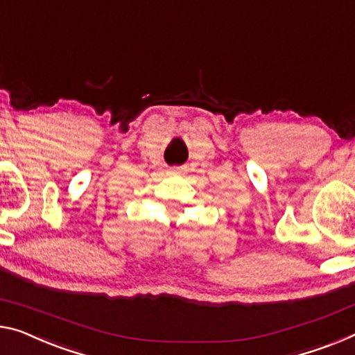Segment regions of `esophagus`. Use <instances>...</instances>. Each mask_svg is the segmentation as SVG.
Here are the masks:
<instances>
[{"label": "esophagus", "mask_w": 355, "mask_h": 355, "mask_svg": "<svg viewBox=\"0 0 355 355\" xmlns=\"http://www.w3.org/2000/svg\"><path fill=\"white\" fill-rule=\"evenodd\" d=\"M181 173H182L181 168H170V170H168V174H171V176H176V174H181Z\"/></svg>", "instance_id": "obj_1"}]
</instances>
